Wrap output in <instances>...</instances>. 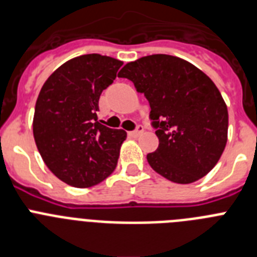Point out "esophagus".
<instances>
[{
  "mask_svg": "<svg viewBox=\"0 0 257 257\" xmlns=\"http://www.w3.org/2000/svg\"><path fill=\"white\" fill-rule=\"evenodd\" d=\"M144 133V127L142 126V124H139V126L136 127V130L131 131V133H128V135L131 136V138H139L142 134Z\"/></svg>",
  "mask_w": 257,
  "mask_h": 257,
  "instance_id": "esophagus-1",
  "label": "esophagus"
}]
</instances>
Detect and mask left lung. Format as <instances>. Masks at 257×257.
I'll list each match as a JSON object with an SVG mask.
<instances>
[{
  "label": "left lung",
  "instance_id": "8db88e82",
  "mask_svg": "<svg viewBox=\"0 0 257 257\" xmlns=\"http://www.w3.org/2000/svg\"><path fill=\"white\" fill-rule=\"evenodd\" d=\"M118 77L133 81L151 105L160 145L147 156L167 180L190 184L219 162L228 140V108L201 69L178 56L156 54L127 63Z\"/></svg>",
  "mask_w": 257,
  "mask_h": 257
}]
</instances>
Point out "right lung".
Segmentation results:
<instances>
[{"mask_svg": "<svg viewBox=\"0 0 257 257\" xmlns=\"http://www.w3.org/2000/svg\"><path fill=\"white\" fill-rule=\"evenodd\" d=\"M122 64L99 54L77 56L41 88L33 117L36 145L50 171L70 187L96 185L117 166L127 134L101 124L96 112Z\"/></svg>", "mask_w": 257, "mask_h": 257, "instance_id": "add662e5", "label": "right lung"}]
</instances>
